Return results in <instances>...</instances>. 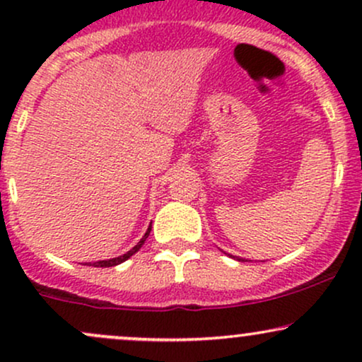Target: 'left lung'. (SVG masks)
I'll return each instance as SVG.
<instances>
[{
	"mask_svg": "<svg viewBox=\"0 0 362 362\" xmlns=\"http://www.w3.org/2000/svg\"><path fill=\"white\" fill-rule=\"evenodd\" d=\"M228 255H230V253H228ZM231 259H236V260H240V262H247L245 259H242V257H235V255H230Z\"/></svg>",
	"mask_w": 362,
	"mask_h": 362,
	"instance_id": "obj_1",
	"label": "left lung"
}]
</instances>
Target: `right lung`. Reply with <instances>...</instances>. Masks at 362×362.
I'll list each match as a JSON object with an SVG mask.
<instances>
[{"label": "right lung", "mask_w": 362, "mask_h": 362, "mask_svg": "<svg viewBox=\"0 0 362 362\" xmlns=\"http://www.w3.org/2000/svg\"><path fill=\"white\" fill-rule=\"evenodd\" d=\"M149 231H151V224H149V226H148L146 233H144L143 238L139 240L138 245H134V247H132L129 252L124 253V255H119V257H115V259H109V260H98V262H93V264H91V262H88V265H93V267H114V265L122 264V262H126L127 259H131V257L134 255V253L138 252L141 247H143L144 242H146V238L149 236ZM85 265H86V264H85Z\"/></svg>", "instance_id": "obj_1"}]
</instances>
